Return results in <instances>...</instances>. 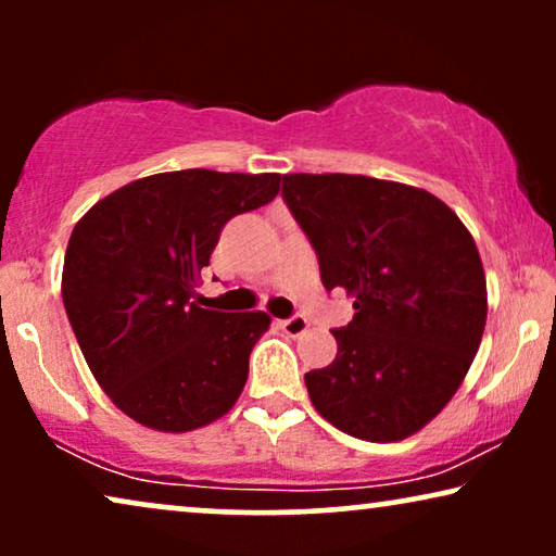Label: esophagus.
Wrapping results in <instances>:
<instances>
[{
    "mask_svg": "<svg viewBox=\"0 0 556 556\" xmlns=\"http://www.w3.org/2000/svg\"><path fill=\"white\" fill-rule=\"evenodd\" d=\"M280 326H283V331L288 333V337H301V333L308 331V318L306 316H291L286 318V321H280Z\"/></svg>",
    "mask_w": 556,
    "mask_h": 556,
    "instance_id": "esophagus-1",
    "label": "esophagus"
}]
</instances>
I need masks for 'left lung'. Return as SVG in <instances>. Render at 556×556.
<instances>
[{
	"mask_svg": "<svg viewBox=\"0 0 556 556\" xmlns=\"http://www.w3.org/2000/svg\"><path fill=\"white\" fill-rule=\"evenodd\" d=\"M283 200L308 235L326 291L356 314L339 352L306 375L316 413L346 435L394 443L458 392L489 314L473 235L435 194L362 174H286Z\"/></svg>",
	"mask_w": 556,
	"mask_h": 556,
	"instance_id": "left-lung-1",
	"label": "left lung"
}]
</instances>
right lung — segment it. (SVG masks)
I'll return each instance as SVG.
<instances>
[{
    "label": "right lung",
    "instance_id": "add662e5",
    "mask_svg": "<svg viewBox=\"0 0 556 556\" xmlns=\"http://www.w3.org/2000/svg\"><path fill=\"white\" fill-rule=\"evenodd\" d=\"M278 189L273 172L151 174L98 200L73 227L67 318L96 382L143 428L189 432L238 402L270 316L210 311L192 295L227 219Z\"/></svg>",
    "mask_w": 556,
    "mask_h": 556
}]
</instances>
